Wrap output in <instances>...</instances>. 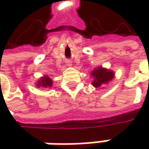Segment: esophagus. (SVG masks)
Here are the masks:
<instances>
[{
  "label": "esophagus",
  "instance_id": "obj_1",
  "mask_svg": "<svg viewBox=\"0 0 149 149\" xmlns=\"http://www.w3.org/2000/svg\"><path fill=\"white\" fill-rule=\"evenodd\" d=\"M66 65L70 66V65H72V62H71V61H66Z\"/></svg>",
  "mask_w": 149,
  "mask_h": 149
}]
</instances>
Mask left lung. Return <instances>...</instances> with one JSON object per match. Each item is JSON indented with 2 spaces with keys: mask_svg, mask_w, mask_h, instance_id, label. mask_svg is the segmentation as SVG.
<instances>
[{
  "mask_svg": "<svg viewBox=\"0 0 149 149\" xmlns=\"http://www.w3.org/2000/svg\"><path fill=\"white\" fill-rule=\"evenodd\" d=\"M91 75L93 77L91 84L96 88H100L104 84H109L115 77V72L113 71L104 68L103 66H99L94 69Z\"/></svg>",
  "mask_w": 149,
  "mask_h": 149,
  "instance_id": "8db88e82",
  "label": "left lung"
}]
</instances>
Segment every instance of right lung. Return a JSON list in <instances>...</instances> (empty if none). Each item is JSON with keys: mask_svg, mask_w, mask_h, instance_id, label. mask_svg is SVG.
<instances>
[{"mask_svg": "<svg viewBox=\"0 0 149 149\" xmlns=\"http://www.w3.org/2000/svg\"><path fill=\"white\" fill-rule=\"evenodd\" d=\"M36 86L43 87V88H51L52 86V79L51 77H49V76L44 75L37 81Z\"/></svg>", "mask_w": 149, "mask_h": 149, "instance_id": "obj_1", "label": "right lung"}]
</instances>
